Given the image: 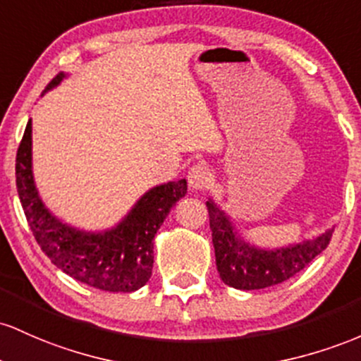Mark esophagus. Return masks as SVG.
Segmentation results:
<instances>
[{
    "label": "esophagus",
    "instance_id": "esophagus-1",
    "mask_svg": "<svg viewBox=\"0 0 361 361\" xmlns=\"http://www.w3.org/2000/svg\"><path fill=\"white\" fill-rule=\"evenodd\" d=\"M188 182L192 189H204L212 182V172L204 164H196L189 169Z\"/></svg>",
    "mask_w": 361,
    "mask_h": 361
}]
</instances>
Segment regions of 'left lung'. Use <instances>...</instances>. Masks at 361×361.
I'll return each instance as SVG.
<instances>
[{
    "mask_svg": "<svg viewBox=\"0 0 361 361\" xmlns=\"http://www.w3.org/2000/svg\"><path fill=\"white\" fill-rule=\"evenodd\" d=\"M206 206L218 273L225 285L237 290H261L286 281L314 261L329 245L333 237V230H329L314 240L285 249L262 250L245 244L213 201H206Z\"/></svg>",
    "mask_w": 361,
    "mask_h": 361,
    "instance_id": "8db88e82",
    "label": "left lung"
}]
</instances>
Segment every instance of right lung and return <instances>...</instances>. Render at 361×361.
<instances>
[{
	"instance_id": "right-lung-1",
	"label": "right lung",
	"mask_w": 361,
	"mask_h": 361,
	"mask_svg": "<svg viewBox=\"0 0 361 361\" xmlns=\"http://www.w3.org/2000/svg\"><path fill=\"white\" fill-rule=\"evenodd\" d=\"M64 78H52L47 90ZM17 188L23 213L42 252L76 281L104 291H135L147 285L153 268V238L172 206L188 192L185 179L157 185L136 202L116 228L87 233L61 224L37 196L32 176V123L17 152Z\"/></svg>"
}]
</instances>
